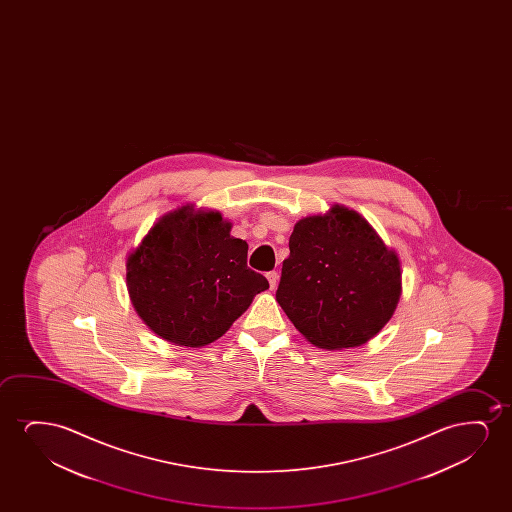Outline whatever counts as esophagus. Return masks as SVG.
Segmentation results:
<instances>
[{
	"mask_svg": "<svg viewBox=\"0 0 512 512\" xmlns=\"http://www.w3.org/2000/svg\"><path fill=\"white\" fill-rule=\"evenodd\" d=\"M267 276V281H269V287L273 288H276V285H278V278H280V276H278V271H269V273L266 274Z\"/></svg>",
	"mask_w": 512,
	"mask_h": 512,
	"instance_id": "1",
	"label": "esophagus"
}]
</instances>
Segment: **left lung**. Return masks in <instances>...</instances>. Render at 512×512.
Instances as JSON below:
<instances>
[{"label":"left lung","instance_id":"left-lung-1","mask_svg":"<svg viewBox=\"0 0 512 512\" xmlns=\"http://www.w3.org/2000/svg\"><path fill=\"white\" fill-rule=\"evenodd\" d=\"M276 301L309 343L325 350L355 348L385 327L399 302L400 262L355 211L295 224Z\"/></svg>","mask_w":512,"mask_h":512}]
</instances>
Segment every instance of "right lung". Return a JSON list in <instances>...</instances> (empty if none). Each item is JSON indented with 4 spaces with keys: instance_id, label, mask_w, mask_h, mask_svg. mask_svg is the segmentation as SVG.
I'll use <instances>...</instances> for the list:
<instances>
[{
    "instance_id": "1",
    "label": "right lung",
    "mask_w": 512,
    "mask_h": 512,
    "mask_svg": "<svg viewBox=\"0 0 512 512\" xmlns=\"http://www.w3.org/2000/svg\"><path fill=\"white\" fill-rule=\"evenodd\" d=\"M248 245L220 213H168L127 259V288L141 320L169 343L199 348L224 336L269 288L246 266Z\"/></svg>"
}]
</instances>
